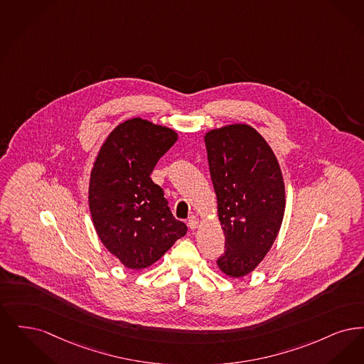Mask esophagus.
Segmentation results:
<instances>
[{"instance_id": "1", "label": "esophagus", "mask_w": 364, "mask_h": 364, "mask_svg": "<svg viewBox=\"0 0 364 364\" xmlns=\"http://www.w3.org/2000/svg\"><path fill=\"white\" fill-rule=\"evenodd\" d=\"M188 225H189L190 230H196L198 227V218L197 216H190Z\"/></svg>"}]
</instances>
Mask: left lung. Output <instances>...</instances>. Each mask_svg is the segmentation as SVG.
I'll return each instance as SVG.
<instances>
[{
  "instance_id": "left-lung-1",
  "label": "left lung",
  "mask_w": 364,
  "mask_h": 364,
  "mask_svg": "<svg viewBox=\"0 0 364 364\" xmlns=\"http://www.w3.org/2000/svg\"><path fill=\"white\" fill-rule=\"evenodd\" d=\"M205 145L225 235L218 265L230 277H242L264 259L279 234L284 218L283 175L268 142L249 125L210 130Z\"/></svg>"
}]
</instances>
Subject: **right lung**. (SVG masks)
<instances>
[{
    "mask_svg": "<svg viewBox=\"0 0 364 364\" xmlns=\"http://www.w3.org/2000/svg\"><path fill=\"white\" fill-rule=\"evenodd\" d=\"M176 139L168 127L133 118L115 127L97 154L90 179L91 216L106 249L127 268L152 265L188 231L149 176Z\"/></svg>",
    "mask_w": 364,
    "mask_h": 364,
    "instance_id": "obj_1",
    "label": "right lung"
}]
</instances>
